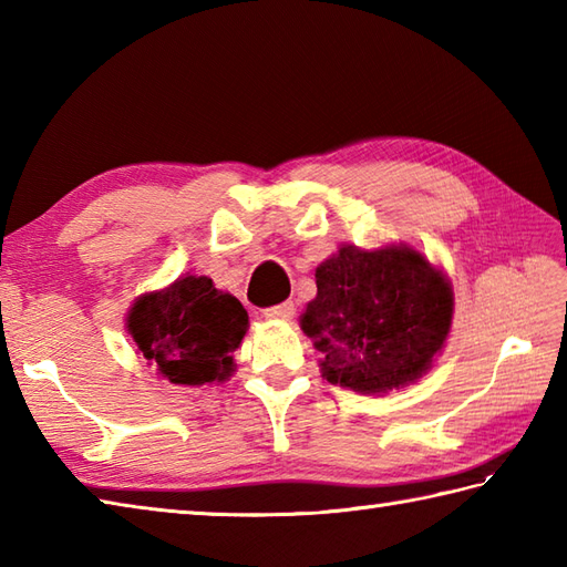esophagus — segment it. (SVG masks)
<instances>
[{"instance_id":"34e87169","label":"esophagus","mask_w":567,"mask_h":567,"mask_svg":"<svg viewBox=\"0 0 567 567\" xmlns=\"http://www.w3.org/2000/svg\"><path fill=\"white\" fill-rule=\"evenodd\" d=\"M265 317L268 319H292L295 317V305L292 302H282V305H275V307H268L265 309Z\"/></svg>"}]
</instances>
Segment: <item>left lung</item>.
I'll return each mask as SVG.
<instances>
[{
	"instance_id": "obj_1",
	"label": "left lung",
	"mask_w": 567,
	"mask_h": 567,
	"mask_svg": "<svg viewBox=\"0 0 567 567\" xmlns=\"http://www.w3.org/2000/svg\"><path fill=\"white\" fill-rule=\"evenodd\" d=\"M449 277L412 246H341L317 268V297L299 319L331 384L380 394L419 380L449 339Z\"/></svg>"
}]
</instances>
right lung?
<instances>
[{
	"label": "right lung",
	"mask_w": 567,
	"mask_h": 567,
	"mask_svg": "<svg viewBox=\"0 0 567 567\" xmlns=\"http://www.w3.org/2000/svg\"><path fill=\"white\" fill-rule=\"evenodd\" d=\"M136 351L173 384L224 382L248 331V311L204 275H185L158 292L141 295L126 315Z\"/></svg>",
	"instance_id": "right-lung-1"
}]
</instances>
